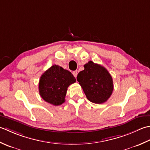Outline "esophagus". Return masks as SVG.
Returning a JSON list of instances; mask_svg holds the SVG:
<instances>
[{"label": "esophagus", "mask_w": 150, "mask_h": 150, "mask_svg": "<svg viewBox=\"0 0 150 150\" xmlns=\"http://www.w3.org/2000/svg\"><path fill=\"white\" fill-rule=\"evenodd\" d=\"M72 74L74 75L75 78H76V77H77V75H78V72L77 71H74L72 72Z\"/></svg>", "instance_id": "obj_1"}]
</instances>
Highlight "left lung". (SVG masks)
<instances>
[{"instance_id":"obj_1","label":"left lung","mask_w":150,"mask_h":150,"mask_svg":"<svg viewBox=\"0 0 150 150\" xmlns=\"http://www.w3.org/2000/svg\"><path fill=\"white\" fill-rule=\"evenodd\" d=\"M79 84L90 102L100 104L111 96L113 82L111 74L103 66L90 61L77 76Z\"/></svg>"}]
</instances>
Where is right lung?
I'll use <instances>...</instances> for the list:
<instances>
[{
    "label": "right lung",
    "mask_w": 150,
    "mask_h": 150,
    "mask_svg": "<svg viewBox=\"0 0 150 150\" xmlns=\"http://www.w3.org/2000/svg\"><path fill=\"white\" fill-rule=\"evenodd\" d=\"M76 82L71 72L54 65L41 76L39 83V94L45 102L54 105L65 102L67 88Z\"/></svg>",
    "instance_id": "obj_1"
}]
</instances>
